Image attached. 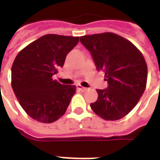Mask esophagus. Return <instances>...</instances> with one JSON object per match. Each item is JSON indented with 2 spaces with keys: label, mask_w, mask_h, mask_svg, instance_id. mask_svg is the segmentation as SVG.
Here are the masks:
<instances>
[{
  "label": "esophagus",
  "mask_w": 160,
  "mask_h": 160,
  "mask_svg": "<svg viewBox=\"0 0 160 160\" xmlns=\"http://www.w3.org/2000/svg\"><path fill=\"white\" fill-rule=\"evenodd\" d=\"M76 87H77V88L79 89V90L82 91V92H85V91L87 90V88H86V87H83L82 86H80V85H77Z\"/></svg>",
  "instance_id": "1"
}]
</instances>
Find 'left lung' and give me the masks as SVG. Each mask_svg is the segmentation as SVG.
<instances>
[{
	"label": "left lung",
	"mask_w": 160,
	"mask_h": 160,
	"mask_svg": "<svg viewBox=\"0 0 160 160\" xmlns=\"http://www.w3.org/2000/svg\"><path fill=\"white\" fill-rule=\"evenodd\" d=\"M80 39L108 82L107 89H97L98 97L91 108L104 120H119L134 109L146 89L144 56L130 41L115 33L86 35Z\"/></svg>",
	"instance_id": "8db88e82"
}]
</instances>
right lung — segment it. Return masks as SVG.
Segmentation results:
<instances>
[{"label":"right lung","mask_w":160,"mask_h":160,"mask_svg":"<svg viewBox=\"0 0 160 160\" xmlns=\"http://www.w3.org/2000/svg\"><path fill=\"white\" fill-rule=\"evenodd\" d=\"M79 37L47 34L20 50L13 61L12 90L21 107L34 120L51 123L66 112L75 86L53 80Z\"/></svg>","instance_id":"add662e5"}]
</instances>
